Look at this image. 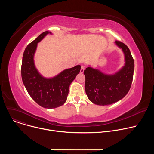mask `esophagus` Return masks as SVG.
I'll return each instance as SVG.
<instances>
[{"label":"esophagus","mask_w":154,"mask_h":154,"mask_svg":"<svg viewBox=\"0 0 154 154\" xmlns=\"http://www.w3.org/2000/svg\"><path fill=\"white\" fill-rule=\"evenodd\" d=\"M85 68H86V66H85V65H82L81 69H80V72H81V73H83V71H84Z\"/></svg>","instance_id":"34e87169"}]
</instances>
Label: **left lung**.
I'll list each match as a JSON object with an SVG mask.
<instances>
[{
	"label": "left lung",
	"instance_id": "8db88e82",
	"mask_svg": "<svg viewBox=\"0 0 154 154\" xmlns=\"http://www.w3.org/2000/svg\"><path fill=\"white\" fill-rule=\"evenodd\" d=\"M115 42L125 55V64L121 70L113 75H105L90 67L84 71L86 94L97 105H110L119 101L128 93L132 83L134 60L124 43L120 41Z\"/></svg>",
	"mask_w": 154,
	"mask_h": 154
}]
</instances>
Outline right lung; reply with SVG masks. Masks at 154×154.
Here are the masks:
<instances>
[{"mask_svg":"<svg viewBox=\"0 0 154 154\" xmlns=\"http://www.w3.org/2000/svg\"><path fill=\"white\" fill-rule=\"evenodd\" d=\"M42 33L26 48L22 61L21 76L26 88L31 97L40 106L55 108L66 101L69 85L80 72V66L67 69L52 79L42 77L37 71L33 62V56L39 42L47 34Z\"/></svg>","mask_w":154,"mask_h":154,"instance_id":"obj_1","label":"right lung"}]
</instances>
